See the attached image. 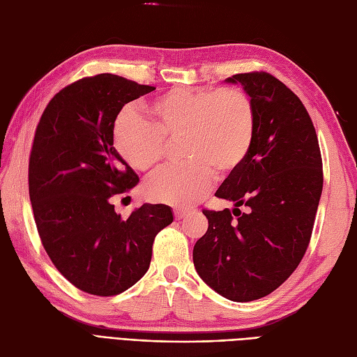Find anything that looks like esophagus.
<instances>
[{
  "instance_id": "esophagus-1",
  "label": "esophagus",
  "mask_w": 357,
  "mask_h": 357,
  "mask_svg": "<svg viewBox=\"0 0 357 357\" xmlns=\"http://www.w3.org/2000/svg\"><path fill=\"white\" fill-rule=\"evenodd\" d=\"M185 215H188V211H185V210H178V208H176V210H174V218H176V220H181L183 218H185Z\"/></svg>"
}]
</instances>
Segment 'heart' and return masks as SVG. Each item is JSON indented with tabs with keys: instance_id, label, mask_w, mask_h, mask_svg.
Returning a JSON list of instances; mask_svg holds the SVG:
<instances>
[{
	"instance_id": "obj_1",
	"label": "heart",
	"mask_w": 357,
	"mask_h": 357,
	"mask_svg": "<svg viewBox=\"0 0 357 357\" xmlns=\"http://www.w3.org/2000/svg\"><path fill=\"white\" fill-rule=\"evenodd\" d=\"M152 123L134 109L119 113L114 146L129 165L156 171L167 139L181 138L188 162L168 168L146 185L156 202L189 207L213 186L215 173L228 176L238 168L253 146L257 117L250 96L235 88H183L158 95L149 104Z\"/></svg>"
}]
</instances>
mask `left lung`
Returning <instances> with one entry per match:
<instances>
[{"label":"left lung","mask_w":357,"mask_h":357,"mask_svg":"<svg viewBox=\"0 0 357 357\" xmlns=\"http://www.w3.org/2000/svg\"><path fill=\"white\" fill-rule=\"evenodd\" d=\"M257 117L253 146L215 197L228 208L204 210L208 229L193 247L198 275L235 302L264 298L295 271L308 247L323 189L321 156L304 104L268 73L235 74ZM251 208L241 213L239 207Z\"/></svg>","instance_id":"8db88e82"}]
</instances>
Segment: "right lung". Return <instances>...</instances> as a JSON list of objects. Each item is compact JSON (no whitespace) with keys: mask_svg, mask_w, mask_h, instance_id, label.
Wrapping results in <instances>:
<instances>
[{"mask_svg":"<svg viewBox=\"0 0 357 357\" xmlns=\"http://www.w3.org/2000/svg\"><path fill=\"white\" fill-rule=\"evenodd\" d=\"M152 91L116 74L86 77L53 96L37 126L28 174L37 229L53 265L86 294L134 286L156 234L174 220L164 204H143L122 219L110 202L139 181L114 149L117 114Z\"/></svg>","mask_w":357,"mask_h":357,"instance_id":"1","label":"right lung"}]
</instances>
